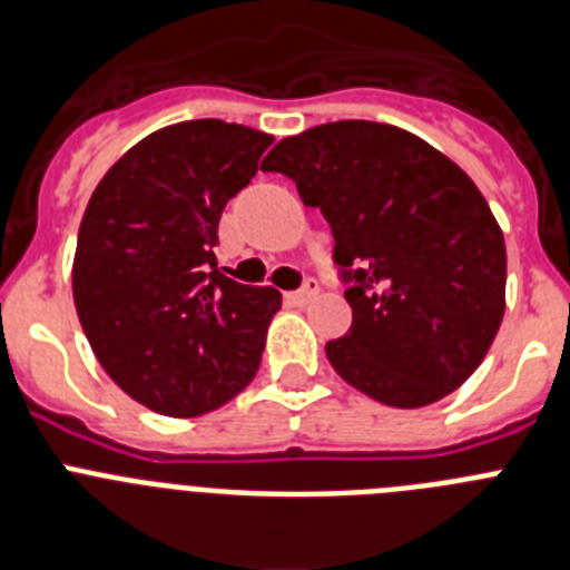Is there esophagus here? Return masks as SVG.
<instances>
[{"label":"esophagus","instance_id":"esophagus-1","mask_svg":"<svg viewBox=\"0 0 570 570\" xmlns=\"http://www.w3.org/2000/svg\"><path fill=\"white\" fill-rule=\"evenodd\" d=\"M316 296H320V285H316V279H308L299 291H291V294H285V299H288L291 305H308V302H314Z\"/></svg>","mask_w":570,"mask_h":570}]
</instances>
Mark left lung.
I'll return each instance as SVG.
<instances>
[{"label":"left lung","instance_id":"8db88e82","mask_svg":"<svg viewBox=\"0 0 570 570\" xmlns=\"http://www.w3.org/2000/svg\"><path fill=\"white\" fill-rule=\"evenodd\" d=\"M262 170L291 176L334 234L354 311L325 345L336 374L391 407L456 391L505 314V239L471 176L420 136L365 119L288 136Z\"/></svg>","mask_w":570,"mask_h":570}]
</instances>
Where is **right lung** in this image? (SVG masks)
Here are the masks:
<instances>
[{
    "label": "right lung",
    "instance_id": "obj_1",
    "mask_svg": "<svg viewBox=\"0 0 570 570\" xmlns=\"http://www.w3.org/2000/svg\"><path fill=\"white\" fill-rule=\"evenodd\" d=\"M274 136L223 119L154 130L102 176L79 225L73 302L130 400L188 420L245 391L282 305L216 268V228Z\"/></svg>",
    "mask_w": 570,
    "mask_h": 570
}]
</instances>
